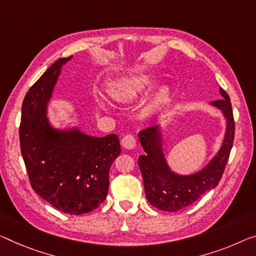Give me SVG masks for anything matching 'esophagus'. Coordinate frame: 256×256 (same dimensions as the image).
<instances>
[{
	"label": "esophagus",
	"instance_id": "1",
	"mask_svg": "<svg viewBox=\"0 0 256 256\" xmlns=\"http://www.w3.org/2000/svg\"><path fill=\"white\" fill-rule=\"evenodd\" d=\"M121 144L127 150H132V148H136V140L132 135H126L121 140Z\"/></svg>",
	"mask_w": 256,
	"mask_h": 256
}]
</instances>
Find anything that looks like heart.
Segmentation results:
<instances>
[{"label":"heart","instance_id":"1","mask_svg":"<svg viewBox=\"0 0 256 256\" xmlns=\"http://www.w3.org/2000/svg\"><path fill=\"white\" fill-rule=\"evenodd\" d=\"M154 78L148 74H137V76H127L121 78L116 82L112 96L120 102H134L143 96L145 92L154 84ZM168 100V90L164 87L156 88L148 98L145 105V113L148 116H154L161 111ZM102 105L105 108H111V103L106 98L100 100Z\"/></svg>","mask_w":256,"mask_h":256}]
</instances>
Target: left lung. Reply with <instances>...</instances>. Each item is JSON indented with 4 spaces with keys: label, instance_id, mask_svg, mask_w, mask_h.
Returning <instances> with one entry per match:
<instances>
[{
    "label": "left lung",
    "instance_id": "1",
    "mask_svg": "<svg viewBox=\"0 0 256 256\" xmlns=\"http://www.w3.org/2000/svg\"><path fill=\"white\" fill-rule=\"evenodd\" d=\"M222 100L210 103L220 110L226 120V132L218 152L199 170L180 174L172 170L164 156L159 126L138 134L145 153L140 156L138 166L143 176L145 196L153 207L164 212H178L188 207L207 191L218 186L229 159L234 138V121L229 95L220 88Z\"/></svg>",
    "mask_w": 256,
    "mask_h": 256
}]
</instances>
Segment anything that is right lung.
<instances>
[{"label":"right lung","instance_id":"obj_1","mask_svg":"<svg viewBox=\"0 0 256 256\" xmlns=\"http://www.w3.org/2000/svg\"><path fill=\"white\" fill-rule=\"evenodd\" d=\"M60 58L27 92L19 129L22 156L33 190L66 214L96 210L108 191V172L121 153L119 137L88 135L76 126L57 128L48 116L58 78L66 62Z\"/></svg>","mask_w":256,"mask_h":256}]
</instances>
